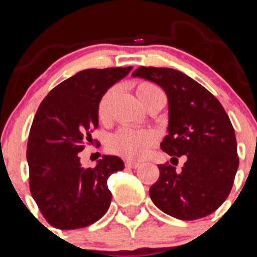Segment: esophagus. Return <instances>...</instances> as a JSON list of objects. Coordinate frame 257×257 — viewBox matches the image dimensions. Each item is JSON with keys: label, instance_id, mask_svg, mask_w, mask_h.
Masks as SVG:
<instances>
[{"label": "esophagus", "instance_id": "34e87169", "mask_svg": "<svg viewBox=\"0 0 257 257\" xmlns=\"http://www.w3.org/2000/svg\"><path fill=\"white\" fill-rule=\"evenodd\" d=\"M140 166L139 162H134V161H126V167L128 169H138Z\"/></svg>", "mask_w": 257, "mask_h": 257}]
</instances>
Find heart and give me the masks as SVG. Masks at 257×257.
Masks as SVG:
<instances>
[{"label": "heart", "instance_id": "heart-1", "mask_svg": "<svg viewBox=\"0 0 257 257\" xmlns=\"http://www.w3.org/2000/svg\"><path fill=\"white\" fill-rule=\"evenodd\" d=\"M154 91H160V88L149 82H142L136 86V94H138L139 99ZM112 96L113 90H108L99 101L97 115L101 121L106 119V117H108L109 104H110ZM157 140H158V136L152 130L123 127L110 136L108 142V148L113 153L119 154V156L128 158V160H140V158L147 156L149 149L156 144Z\"/></svg>", "mask_w": 257, "mask_h": 257}]
</instances>
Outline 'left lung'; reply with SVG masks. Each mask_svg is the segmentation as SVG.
Wrapping results in <instances>:
<instances>
[{"label": "left lung", "mask_w": 257, "mask_h": 257, "mask_svg": "<svg viewBox=\"0 0 257 257\" xmlns=\"http://www.w3.org/2000/svg\"><path fill=\"white\" fill-rule=\"evenodd\" d=\"M133 77L154 82L167 95L169 126L161 149L178 161L179 171L160 165V179L149 189L154 205L180 220L216 211L230 193L239 160L234 128L221 104L194 79L171 68L140 67Z\"/></svg>", "instance_id": "1"}]
</instances>
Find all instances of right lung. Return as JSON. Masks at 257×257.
I'll list each match as a JSON object with an SVG mask.
<instances>
[{
  "instance_id": "1",
  "label": "right lung",
  "mask_w": 257,
  "mask_h": 257,
  "mask_svg": "<svg viewBox=\"0 0 257 257\" xmlns=\"http://www.w3.org/2000/svg\"><path fill=\"white\" fill-rule=\"evenodd\" d=\"M131 69L81 70L52 88L38 106L27 145L29 188L50 225L85 228L108 211L112 193L106 180L123 170V161L103 156L94 169H85L78 153L92 142L101 96Z\"/></svg>"
}]
</instances>
